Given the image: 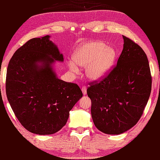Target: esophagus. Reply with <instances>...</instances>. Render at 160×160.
<instances>
[{
  "label": "esophagus",
  "mask_w": 160,
  "mask_h": 160,
  "mask_svg": "<svg viewBox=\"0 0 160 160\" xmlns=\"http://www.w3.org/2000/svg\"><path fill=\"white\" fill-rule=\"evenodd\" d=\"M81 90H82V91L83 95H84V96H85V95L87 94V87H82V89H81Z\"/></svg>",
  "instance_id": "esophagus-1"
}]
</instances>
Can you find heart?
<instances>
[{
	"label": "heart",
	"mask_w": 160,
	"mask_h": 160,
	"mask_svg": "<svg viewBox=\"0 0 160 160\" xmlns=\"http://www.w3.org/2000/svg\"><path fill=\"white\" fill-rule=\"evenodd\" d=\"M115 57L113 49L102 42L84 43L76 49L73 60L68 62L73 72L79 71V66L87 67L86 74L90 80H98L103 78L110 69Z\"/></svg>",
	"instance_id": "obj_1"
}]
</instances>
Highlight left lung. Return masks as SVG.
<instances>
[{
    "label": "left lung",
    "mask_w": 160,
    "mask_h": 160,
    "mask_svg": "<svg viewBox=\"0 0 160 160\" xmlns=\"http://www.w3.org/2000/svg\"><path fill=\"white\" fill-rule=\"evenodd\" d=\"M123 49L115 66L100 82L90 83L91 116L98 130L119 135L137 124L151 91L152 78L145 52L123 36Z\"/></svg>",
    "instance_id": "1"
}]
</instances>
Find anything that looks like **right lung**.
I'll list each match as a JSON object with an SVG mask.
<instances>
[{
    "label": "right lung",
    "mask_w": 160,
    "mask_h": 160,
    "mask_svg": "<svg viewBox=\"0 0 160 160\" xmlns=\"http://www.w3.org/2000/svg\"><path fill=\"white\" fill-rule=\"evenodd\" d=\"M49 35L28 40L10 60L6 94L16 117L29 132L51 135L66 124L82 97L76 84L58 78L53 69L64 58Z\"/></svg>",
    "instance_id": "1"
}]
</instances>
